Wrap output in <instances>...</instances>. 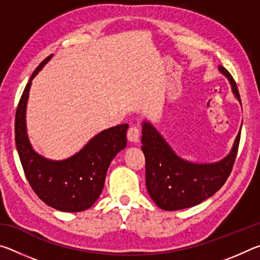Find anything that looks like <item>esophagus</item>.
<instances>
[{"instance_id": "34e87169", "label": "esophagus", "mask_w": 260, "mask_h": 260, "mask_svg": "<svg viewBox=\"0 0 260 260\" xmlns=\"http://www.w3.org/2000/svg\"><path fill=\"white\" fill-rule=\"evenodd\" d=\"M127 139H128L129 142H133V143H138L139 140H140V129L138 126L135 125H132L129 127L128 132H127Z\"/></svg>"}]
</instances>
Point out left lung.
<instances>
[{"instance_id": "left-lung-1", "label": "left lung", "mask_w": 260, "mask_h": 260, "mask_svg": "<svg viewBox=\"0 0 260 260\" xmlns=\"http://www.w3.org/2000/svg\"><path fill=\"white\" fill-rule=\"evenodd\" d=\"M218 71L227 78L233 95L241 104L234 79L221 65ZM240 136L241 129L222 159L196 162L179 156L152 122L143 119L141 148L146 156V186L151 200L161 210L177 211L192 208L213 196L232 172Z\"/></svg>"}]
</instances>
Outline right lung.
Listing matches in <instances>:
<instances>
[{"instance_id":"right-lung-1","label":"right lung","mask_w":260,"mask_h":260,"mask_svg":"<svg viewBox=\"0 0 260 260\" xmlns=\"http://www.w3.org/2000/svg\"><path fill=\"white\" fill-rule=\"evenodd\" d=\"M51 58L52 55L39 65L21 95L16 111V147L26 178L39 199L61 212H80L89 209L102 192L110 164L127 146L128 125L100 132L65 159H50L35 151L27 134L26 110L32 80Z\"/></svg>"}]
</instances>
